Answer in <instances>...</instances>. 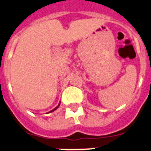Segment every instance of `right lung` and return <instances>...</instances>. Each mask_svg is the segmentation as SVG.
Listing matches in <instances>:
<instances>
[{
    "mask_svg": "<svg viewBox=\"0 0 151 151\" xmlns=\"http://www.w3.org/2000/svg\"><path fill=\"white\" fill-rule=\"evenodd\" d=\"M59 106H60V104H58V107H55V108H54V110H52V111H50V112H49V113H50V112H52V111H55V110H56V109H57V108H58V107H59Z\"/></svg>",
    "mask_w": 151,
    "mask_h": 151,
    "instance_id": "add662e5",
    "label": "right lung"
}]
</instances>
